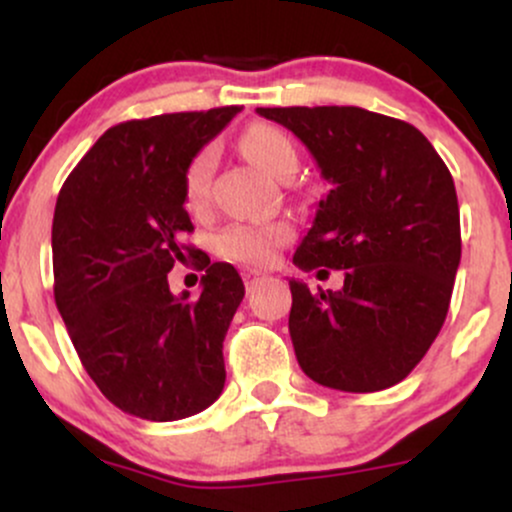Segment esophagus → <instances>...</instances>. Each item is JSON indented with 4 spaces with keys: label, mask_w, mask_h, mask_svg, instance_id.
Instances as JSON below:
<instances>
[{
    "label": "esophagus",
    "mask_w": 512,
    "mask_h": 512,
    "mask_svg": "<svg viewBox=\"0 0 512 512\" xmlns=\"http://www.w3.org/2000/svg\"><path fill=\"white\" fill-rule=\"evenodd\" d=\"M264 272H260V269H243V281H245V286H248V289H252V286L257 284V281L260 279H264Z\"/></svg>",
    "instance_id": "1"
}]
</instances>
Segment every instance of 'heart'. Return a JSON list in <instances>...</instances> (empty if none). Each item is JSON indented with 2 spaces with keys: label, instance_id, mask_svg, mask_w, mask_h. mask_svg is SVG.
<instances>
[{
  "label": "heart",
  "instance_id": "b5f03b06",
  "mask_svg": "<svg viewBox=\"0 0 512 512\" xmlns=\"http://www.w3.org/2000/svg\"><path fill=\"white\" fill-rule=\"evenodd\" d=\"M240 149L255 163L257 168L284 180L298 170V151L284 129L257 122L250 125L240 137ZM214 173V149H202L187 163L182 187H185V202L190 207H202L209 192V180ZM291 240V228L279 221L260 223H231L216 236V252L226 260L243 264H267L276 255L281 245Z\"/></svg>",
  "mask_w": 512,
  "mask_h": 512
}]
</instances>
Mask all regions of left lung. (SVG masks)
Masks as SVG:
<instances>
[{"label": "left lung", "instance_id": "1", "mask_svg": "<svg viewBox=\"0 0 512 512\" xmlns=\"http://www.w3.org/2000/svg\"><path fill=\"white\" fill-rule=\"evenodd\" d=\"M257 113L291 129L332 182L293 264L344 269V286L313 293L289 279L303 373L342 392L397 385L438 337L460 267L448 166L414 125L354 105Z\"/></svg>", "mask_w": 512, "mask_h": 512}]
</instances>
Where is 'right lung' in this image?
Returning <instances> with one entry per match:
<instances>
[{
	"label": "right lung",
	"mask_w": 512,
	"mask_h": 512,
	"mask_svg": "<svg viewBox=\"0 0 512 512\" xmlns=\"http://www.w3.org/2000/svg\"><path fill=\"white\" fill-rule=\"evenodd\" d=\"M240 105L110 127L64 180L52 219L55 303L86 373L117 409L178 421L226 383L223 339L245 296L214 262L202 293L173 296L168 272L199 250L185 209L187 163Z\"/></svg>",
	"instance_id": "obj_1"
}]
</instances>
